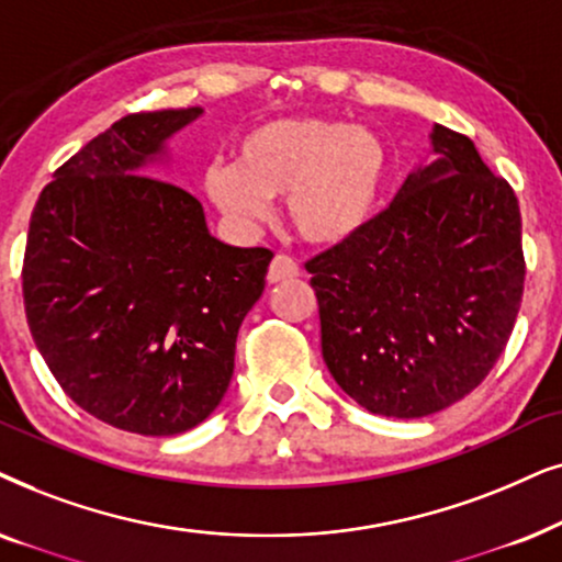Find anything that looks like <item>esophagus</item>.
Returning <instances> with one entry per match:
<instances>
[{"mask_svg": "<svg viewBox=\"0 0 562 562\" xmlns=\"http://www.w3.org/2000/svg\"><path fill=\"white\" fill-rule=\"evenodd\" d=\"M297 274H301V267H297V261L285 257V254H277V257L272 259V265H269L267 280H269V285H277V282L293 280V277H297Z\"/></svg>", "mask_w": 562, "mask_h": 562, "instance_id": "34e87169", "label": "esophagus"}]
</instances>
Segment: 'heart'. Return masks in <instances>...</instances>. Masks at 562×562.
Returning a JSON list of instances; mask_svg holds the SVG:
<instances>
[{
	"instance_id": "1",
	"label": "heart",
	"mask_w": 562,
	"mask_h": 562,
	"mask_svg": "<svg viewBox=\"0 0 562 562\" xmlns=\"http://www.w3.org/2000/svg\"><path fill=\"white\" fill-rule=\"evenodd\" d=\"M387 148L359 125L282 117L246 133L236 167L213 164L205 192L231 223L251 228L285 200L290 226L311 246H339L368 226L385 190Z\"/></svg>"
}]
</instances>
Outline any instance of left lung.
I'll use <instances>...</instances> for the list:
<instances>
[{
  "instance_id": "8db88e82",
  "label": "left lung",
  "mask_w": 562,
  "mask_h": 562,
  "mask_svg": "<svg viewBox=\"0 0 562 562\" xmlns=\"http://www.w3.org/2000/svg\"><path fill=\"white\" fill-rule=\"evenodd\" d=\"M434 161L391 207L305 269L318 297L321 351L370 414H437L488 375L525 293L519 200L473 140L431 131Z\"/></svg>"
}]
</instances>
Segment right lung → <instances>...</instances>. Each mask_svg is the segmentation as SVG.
<instances>
[{
    "label": "right lung",
    "mask_w": 562,
    "mask_h": 562,
    "mask_svg": "<svg viewBox=\"0 0 562 562\" xmlns=\"http://www.w3.org/2000/svg\"><path fill=\"white\" fill-rule=\"evenodd\" d=\"M200 115L120 117L56 169L30 215L22 295L37 351L79 408L146 437L213 414L272 261L218 241L190 192L148 177Z\"/></svg>",
    "instance_id": "obj_1"
}]
</instances>
